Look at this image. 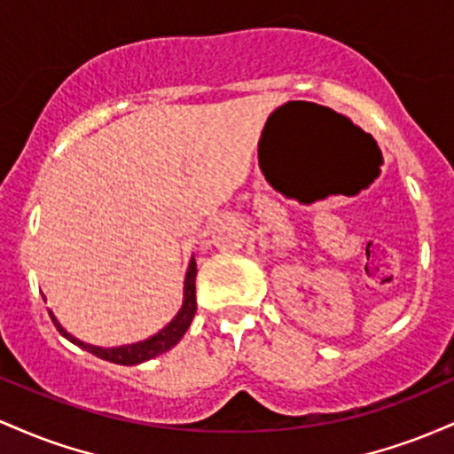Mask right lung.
Segmentation results:
<instances>
[{"label":"right lung","instance_id":"obj_1","mask_svg":"<svg viewBox=\"0 0 454 454\" xmlns=\"http://www.w3.org/2000/svg\"><path fill=\"white\" fill-rule=\"evenodd\" d=\"M195 277H197V263H195V259H192L191 266H188V272H186L184 304H182L180 313L176 315V319H173V322L167 325L165 330H160L156 337L147 339V340H144V343L126 345V348H109V349L94 348V345H85L83 340L74 339L73 334L66 333V330L62 328V325H59V322L55 319V315L51 313V310H49V315H51V319H53L55 328H58L66 339L73 340V343L79 345V348L88 349L90 354L98 356V358L109 360V363H115V364H139V363H145V360H150V358H156V356L165 354L167 349H171L173 345L177 343V340L184 337V333L188 330V325H191L192 317H195V310H197Z\"/></svg>","mask_w":454,"mask_h":454}]
</instances>
